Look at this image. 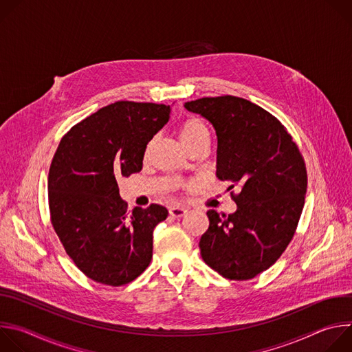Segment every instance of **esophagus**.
<instances>
[{"mask_svg":"<svg viewBox=\"0 0 352 352\" xmlns=\"http://www.w3.org/2000/svg\"><path fill=\"white\" fill-rule=\"evenodd\" d=\"M170 216L171 217H175V219H179V217H182V216H185L186 214V209H184V208H179V206H173V208H170Z\"/></svg>","mask_w":352,"mask_h":352,"instance_id":"esophagus-1","label":"esophagus"}]
</instances>
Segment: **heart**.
Returning <instances> with one entry per match:
<instances>
[{
	"instance_id": "obj_1",
	"label": "heart",
	"mask_w": 352,
	"mask_h": 352,
	"mask_svg": "<svg viewBox=\"0 0 352 352\" xmlns=\"http://www.w3.org/2000/svg\"><path fill=\"white\" fill-rule=\"evenodd\" d=\"M179 139L186 148L199 142H210V129L204 120L189 117L179 126Z\"/></svg>"
}]
</instances>
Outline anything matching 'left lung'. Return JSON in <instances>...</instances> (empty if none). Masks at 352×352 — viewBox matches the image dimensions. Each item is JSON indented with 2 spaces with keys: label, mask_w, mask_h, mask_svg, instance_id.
<instances>
[{
  "label": "left lung",
  "mask_w": 352,
  "mask_h": 352,
  "mask_svg": "<svg viewBox=\"0 0 352 352\" xmlns=\"http://www.w3.org/2000/svg\"><path fill=\"white\" fill-rule=\"evenodd\" d=\"M205 117L217 135L221 181L241 189L236 212L209 210L199 242L208 266L228 280H249L267 270L291 242L305 204L307 167L284 125L262 107L235 96L185 103Z\"/></svg>",
  "instance_id": "obj_1"
}]
</instances>
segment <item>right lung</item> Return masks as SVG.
<instances>
[{
    "instance_id": "add662e5",
    "label": "right lung",
    "mask_w": 352,
    "mask_h": 352,
    "mask_svg": "<svg viewBox=\"0 0 352 352\" xmlns=\"http://www.w3.org/2000/svg\"><path fill=\"white\" fill-rule=\"evenodd\" d=\"M166 104L116 102L71 128L48 173L52 224L78 269L96 283L124 285L153 256L160 205L126 212L117 178L139 173L147 143L168 122Z\"/></svg>"
}]
</instances>
